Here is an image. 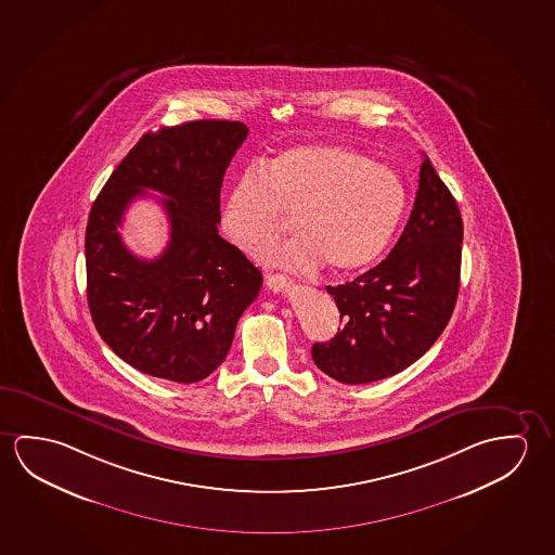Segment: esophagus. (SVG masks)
<instances>
[{"mask_svg": "<svg viewBox=\"0 0 555 555\" xmlns=\"http://www.w3.org/2000/svg\"><path fill=\"white\" fill-rule=\"evenodd\" d=\"M266 282H268V287H270L273 293H285V291H289L291 287H293V282H291L289 278L280 275V273H275V275H268V278H266Z\"/></svg>", "mask_w": 555, "mask_h": 555, "instance_id": "34e87169", "label": "esophagus"}]
</instances>
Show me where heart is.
<instances>
[{
    "instance_id": "1",
    "label": "heart",
    "mask_w": 555,
    "mask_h": 555,
    "mask_svg": "<svg viewBox=\"0 0 555 555\" xmlns=\"http://www.w3.org/2000/svg\"><path fill=\"white\" fill-rule=\"evenodd\" d=\"M396 169L341 144H302L250 169L229 191L221 225L250 258H264L291 220L302 237L270 262L295 272L326 264L347 275L369 268L386 250L406 208Z\"/></svg>"
}]
</instances>
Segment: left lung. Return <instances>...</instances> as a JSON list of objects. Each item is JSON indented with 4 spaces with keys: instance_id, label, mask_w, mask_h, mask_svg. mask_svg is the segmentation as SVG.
<instances>
[{
    "instance_id": "left-lung-1",
    "label": "left lung",
    "mask_w": 555,
    "mask_h": 555,
    "mask_svg": "<svg viewBox=\"0 0 555 555\" xmlns=\"http://www.w3.org/2000/svg\"><path fill=\"white\" fill-rule=\"evenodd\" d=\"M463 220L424 156L413 211L378 266L326 291L341 330L312 345L318 369L341 384L389 378L418 361L448 326L457 302Z\"/></svg>"
}]
</instances>
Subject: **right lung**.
<instances>
[{
	"instance_id": "right-lung-1",
	"label": "right lung",
	"mask_w": 555,
	"mask_h": 555,
	"mask_svg": "<svg viewBox=\"0 0 555 555\" xmlns=\"http://www.w3.org/2000/svg\"><path fill=\"white\" fill-rule=\"evenodd\" d=\"M247 125L201 119L146 132L107 179L90 210L87 297L98 334L132 369L193 384L228 357L238 318L262 273L218 233L220 191ZM156 190L170 243L154 261L124 247L131 201Z\"/></svg>"
}]
</instances>
